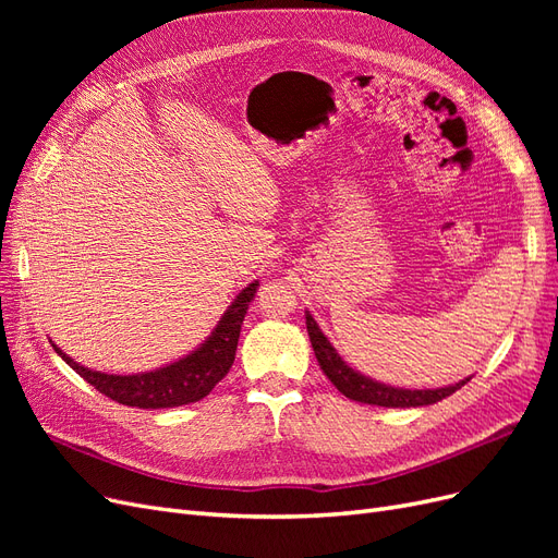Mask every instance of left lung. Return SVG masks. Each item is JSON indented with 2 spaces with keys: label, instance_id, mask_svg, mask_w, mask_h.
Segmentation results:
<instances>
[{
  "label": "left lung",
  "instance_id": "1",
  "mask_svg": "<svg viewBox=\"0 0 558 558\" xmlns=\"http://www.w3.org/2000/svg\"><path fill=\"white\" fill-rule=\"evenodd\" d=\"M305 318H307L310 342L314 347L320 369H324V375L332 381L337 391L347 396L349 400H356L363 404H379V408H424V404H435L442 398H449L472 379L470 375L461 381L442 386V388H398L391 384H381L373 377L359 373V369H353L340 356V351L330 344V340L324 335V330L318 328V324L310 312H305Z\"/></svg>",
  "mask_w": 558,
  "mask_h": 558
}]
</instances>
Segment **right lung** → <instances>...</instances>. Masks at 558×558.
<instances>
[{
  "label": "right lung",
  "mask_w": 558,
  "mask_h": 558,
  "mask_svg": "<svg viewBox=\"0 0 558 558\" xmlns=\"http://www.w3.org/2000/svg\"><path fill=\"white\" fill-rule=\"evenodd\" d=\"M258 286V281H251L230 302V307L223 312L211 335L197 349L170 365L150 369V373L107 375L76 363L56 342L50 344L66 365L76 369V375L116 402L140 410L181 408V404H191L209 396L211 388L228 375V369L234 363V351H238L242 320L246 316L248 302L256 298Z\"/></svg>",
  "instance_id": "obj_1"
}]
</instances>
